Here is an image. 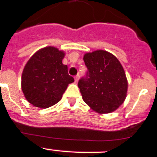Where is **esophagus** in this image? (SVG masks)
Listing matches in <instances>:
<instances>
[{"mask_svg": "<svg viewBox=\"0 0 157 157\" xmlns=\"http://www.w3.org/2000/svg\"><path fill=\"white\" fill-rule=\"evenodd\" d=\"M78 79H79V75H77L75 77V82H78Z\"/></svg>", "mask_w": 157, "mask_h": 157, "instance_id": "1", "label": "esophagus"}]
</instances>
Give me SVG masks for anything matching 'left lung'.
I'll return each instance as SVG.
<instances>
[{
	"instance_id": "1",
	"label": "left lung",
	"mask_w": 157,
	"mask_h": 157,
	"mask_svg": "<svg viewBox=\"0 0 157 157\" xmlns=\"http://www.w3.org/2000/svg\"><path fill=\"white\" fill-rule=\"evenodd\" d=\"M88 68L78 86L85 103L99 113L114 111L127 96L128 80L118 59L106 50L86 53L83 57Z\"/></svg>"
}]
</instances>
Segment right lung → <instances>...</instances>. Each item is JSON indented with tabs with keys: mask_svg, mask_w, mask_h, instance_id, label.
<instances>
[{
	"mask_svg": "<svg viewBox=\"0 0 157 157\" xmlns=\"http://www.w3.org/2000/svg\"><path fill=\"white\" fill-rule=\"evenodd\" d=\"M64 52L54 47L40 49L32 56L23 69L21 90L29 103L48 108L62 98L73 77L63 64Z\"/></svg>",
	"mask_w": 157,
	"mask_h": 157,
	"instance_id": "obj_1",
	"label": "right lung"
}]
</instances>
